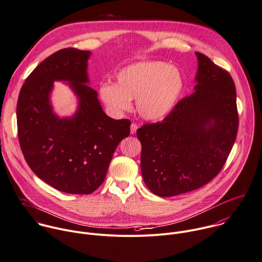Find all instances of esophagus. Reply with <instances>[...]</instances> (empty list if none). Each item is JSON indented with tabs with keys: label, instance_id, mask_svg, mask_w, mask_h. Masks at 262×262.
Masks as SVG:
<instances>
[{
	"label": "esophagus",
	"instance_id": "1",
	"mask_svg": "<svg viewBox=\"0 0 262 262\" xmlns=\"http://www.w3.org/2000/svg\"><path fill=\"white\" fill-rule=\"evenodd\" d=\"M138 124L137 123H132V125H130V134L132 135H135L136 133H137V129H138Z\"/></svg>",
	"mask_w": 262,
	"mask_h": 262
}]
</instances>
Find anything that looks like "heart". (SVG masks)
<instances>
[{
	"instance_id": "obj_1",
	"label": "heart",
	"mask_w": 262,
	"mask_h": 262,
	"mask_svg": "<svg viewBox=\"0 0 262 262\" xmlns=\"http://www.w3.org/2000/svg\"><path fill=\"white\" fill-rule=\"evenodd\" d=\"M184 90L181 72L160 60H146L129 64L116 75V83L100 87L103 102L113 111L121 112L136 100L139 114L146 120L166 117L176 107Z\"/></svg>"
}]
</instances>
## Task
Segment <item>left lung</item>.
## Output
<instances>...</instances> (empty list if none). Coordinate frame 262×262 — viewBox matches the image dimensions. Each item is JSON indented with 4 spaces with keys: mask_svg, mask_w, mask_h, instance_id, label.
<instances>
[{
    "mask_svg": "<svg viewBox=\"0 0 262 262\" xmlns=\"http://www.w3.org/2000/svg\"><path fill=\"white\" fill-rule=\"evenodd\" d=\"M199 59L195 92L155 123L137 130L141 170L151 192L167 198L213 180L234 144L238 128L235 86L230 74L207 55Z\"/></svg>",
    "mask_w": 262,
    "mask_h": 262,
    "instance_id": "8db88e82",
    "label": "left lung"
}]
</instances>
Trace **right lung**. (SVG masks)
Wrapping results in <instances>:
<instances>
[{"label":"right lung","instance_id":"right-lung-1","mask_svg":"<svg viewBox=\"0 0 262 262\" xmlns=\"http://www.w3.org/2000/svg\"><path fill=\"white\" fill-rule=\"evenodd\" d=\"M91 52L60 49L29 75L17 101V135L25 159L36 175L55 189L90 194L104 182L120 141L129 136L130 120L110 118L87 78ZM54 79L71 82L79 98L72 119L52 113L49 94Z\"/></svg>","mask_w":262,"mask_h":262}]
</instances>
